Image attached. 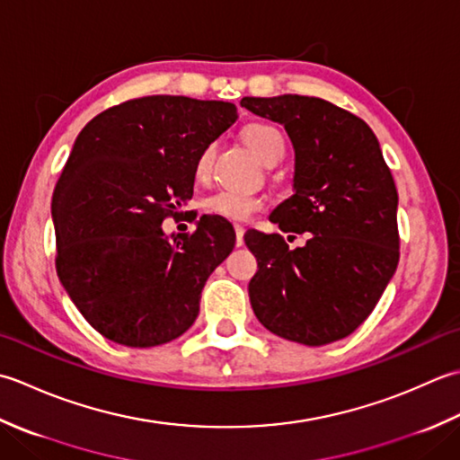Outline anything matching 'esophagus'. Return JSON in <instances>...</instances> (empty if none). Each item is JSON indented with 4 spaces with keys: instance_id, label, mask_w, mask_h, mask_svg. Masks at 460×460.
<instances>
[{
    "instance_id": "esophagus-1",
    "label": "esophagus",
    "mask_w": 460,
    "mask_h": 460,
    "mask_svg": "<svg viewBox=\"0 0 460 460\" xmlns=\"http://www.w3.org/2000/svg\"><path fill=\"white\" fill-rule=\"evenodd\" d=\"M234 232H236V246H242V243H243V232H246V228L240 226V224H236V226H234Z\"/></svg>"
}]
</instances>
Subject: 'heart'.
I'll list each match as a JSON object with an SVG mask.
<instances>
[{"label": "heart", "mask_w": 460, "mask_h": 460, "mask_svg": "<svg viewBox=\"0 0 460 460\" xmlns=\"http://www.w3.org/2000/svg\"><path fill=\"white\" fill-rule=\"evenodd\" d=\"M242 138L246 146L254 153L261 163H268L271 158H282L286 151L284 135L274 125L268 123H250L243 127ZM214 156V145H208L196 158L194 172L199 178H204L210 171V163ZM266 206V199L258 192H243V190H230L224 189L210 194L204 200V210L214 217L226 218L232 222H242L254 217Z\"/></svg>", "instance_id": "obj_1"}]
</instances>
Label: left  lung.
Returning a JSON list of instances; mask_svg holds the SVG:
<instances>
[{"label": "left lung", "mask_w": 460, "mask_h": 460, "mask_svg": "<svg viewBox=\"0 0 460 460\" xmlns=\"http://www.w3.org/2000/svg\"><path fill=\"white\" fill-rule=\"evenodd\" d=\"M240 105L284 125L296 151L294 194L270 220L282 232H309L294 250L279 234H243L258 260L252 309L284 340H343L367 320L399 264V196L379 140L365 120L317 97H243Z\"/></svg>", "instance_id": "8db88e82"}]
</instances>
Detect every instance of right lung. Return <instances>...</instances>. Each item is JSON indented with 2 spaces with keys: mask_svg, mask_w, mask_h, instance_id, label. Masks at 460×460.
Instances as JSON below:
<instances>
[{
  "mask_svg": "<svg viewBox=\"0 0 460 460\" xmlns=\"http://www.w3.org/2000/svg\"><path fill=\"white\" fill-rule=\"evenodd\" d=\"M236 119L232 102L153 95L102 111L75 140L51 202L55 268L107 340L155 348L194 323L236 234L204 214L192 234L166 236L163 220L192 199L196 158Z\"/></svg>",
  "mask_w": 460,
  "mask_h": 460,
  "instance_id": "right-lung-1",
  "label": "right lung"
}]
</instances>
